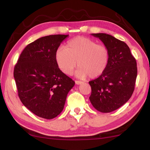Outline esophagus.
I'll return each mask as SVG.
<instances>
[{
    "label": "esophagus",
    "instance_id": "34e87169",
    "mask_svg": "<svg viewBox=\"0 0 150 150\" xmlns=\"http://www.w3.org/2000/svg\"><path fill=\"white\" fill-rule=\"evenodd\" d=\"M83 82H82V81H75V84L77 85H81L82 84Z\"/></svg>",
    "mask_w": 150,
    "mask_h": 150
}]
</instances>
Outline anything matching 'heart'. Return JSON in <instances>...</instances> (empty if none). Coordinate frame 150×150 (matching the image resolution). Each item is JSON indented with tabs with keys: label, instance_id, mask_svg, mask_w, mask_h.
<instances>
[{
	"label": "heart",
	"instance_id": "1",
	"mask_svg": "<svg viewBox=\"0 0 150 150\" xmlns=\"http://www.w3.org/2000/svg\"><path fill=\"white\" fill-rule=\"evenodd\" d=\"M57 67L65 75H71L76 65L78 77H99L105 71L110 59L108 47L85 37H76L68 41L64 47H59L55 55Z\"/></svg>",
	"mask_w": 150,
	"mask_h": 150
}]
</instances>
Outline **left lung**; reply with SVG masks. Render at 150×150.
<instances>
[{
	"instance_id": "8db88e82",
	"label": "left lung",
	"mask_w": 150,
	"mask_h": 150,
	"mask_svg": "<svg viewBox=\"0 0 150 150\" xmlns=\"http://www.w3.org/2000/svg\"><path fill=\"white\" fill-rule=\"evenodd\" d=\"M108 47L110 59L105 72L89 81L91 95L89 99L94 108L101 112H110L130 99L135 87L137 63L125 42L112 35L92 34Z\"/></svg>"
}]
</instances>
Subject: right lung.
<instances>
[{"label": "right lung", "mask_w": 150, "mask_h": 150, "mask_svg": "<svg viewBox=\"0 0 150 150\" xmlns=\"http://www.w3.org/2000/svg\"><path fill=\"white\" fill-rule=\"evenodd\" d=\"M68 35H47L30 43L15 65L14 77L20 99L39 117L52 119L59 115L75 85L55 59V52Z\"/></svg>", "instance_id": "obj_1"}]
</instances>
